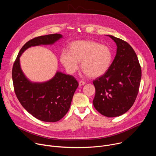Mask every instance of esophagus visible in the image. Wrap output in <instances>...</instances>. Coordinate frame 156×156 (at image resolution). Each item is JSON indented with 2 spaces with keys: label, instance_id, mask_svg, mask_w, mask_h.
<instances>
[{
  "label": "esophagus",
  "instance_id": "esophagus-1",
  "mask_svg": "<svg viewBox=\"0 0 156 156\" xmlns=\"http://www.w3.org/2000/svg\"><path fill=\"white\" fill-rule=\"evenodd\" d=\"M85 84H86V82H85V81H80L79 82V86H83V85H84Z\"/></svg>",
  "mask_w": 156,
  "mask_h": 156
}]
</instances>
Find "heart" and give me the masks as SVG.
Wrapping results in <instances>:
<instances>
[{
  "label": "heart",
  "instance_id": "obj_1",
  "mask_svg": "<svg viewBox=\"0 0 156 156\" xmlns=\"http://www.w3.org/2000/svg\"><path fill=\"white\" fill-rule=\"evenodd\" d=\"M60 60L70 73H75L80 67L85 75L98 78L104 75L112 61V52L104 44L91 40L77 41L70 46V51H63Z\"/></svg>",
  "mask_w": 156,
  "mask_h": 156
}]
</instances>
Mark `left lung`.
I'll list each match as a JSON object with an SVG mask.
<instances>
[{
    "label": "left lung",
    "mask_w": 156,
    "mask_h": 156,
    "mask_svg": "<svg viewBox=\"0 0 156 156\" xmlns=\"http://www.w3.org/2000/svg\"><path fill=\"white\" fill-rule=\"evenodd\" d=\"M116 43L117 54L108 71L93 81L95 108L102 115L115 117L126 112L134 104L141 79L138 57L126 41L108 35Z\"/></svg>",
    "instance_id": "1"
}]
</instances>
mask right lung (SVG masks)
Returning a JSON list of instances; mask_svg holds the SVG:
<instances>
[{
  "mask_svg": "<svg viewBox=\"0 0 156 156\" xmlns=\"http://www.w3.org/2000/svg\"><path fill=\"white\" fill-rule=\"evenodd\" d=\"M61 37L62 34H52L30 40L20 51L13 65L14 91L19 102L30 114L44 122H55L66 115L78 83L73 76L58 72L47 82L32 83L21 69L20 57L31 46L52 44Z\"/></svg>",
  "mask_w": 156,
  "mask_h": 156,
  "instance_id": "add662e5",
  "label": "right lung"
}]
</instances>
